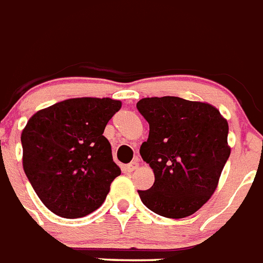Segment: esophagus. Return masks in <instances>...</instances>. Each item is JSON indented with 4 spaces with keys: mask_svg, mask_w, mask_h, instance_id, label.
<instances>
[{
    "mask_svg": "<svg viewBox=\"0 0 263 263\" xmlns=\"http://www.w3.org/2000/svg\"><path fill=\"white\" fill-rule=\"evenodd\" d=\"M139 168V161L138 160H134V161H131V163L127 165V171L128 172H134V171H136Z\"/></svg>",
    "mask_w": 263,
    "mask_h": 263,
    "instance_id": "obj_1",
    "label": "esophagus"
}]
</instances>
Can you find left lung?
<instances>
[{
  "instance_id": "8db88e82",
  "label": "left lung",
  "mask_w": 263,
  "mask_h": 263,
  "mask_svg": "<svg viewBox=\"0 0 263 263\" xmlns=\"http://www.w3.org/2000/svg\"><path fill=\"white\" fill-rule=\"evenodd\" d=\"M136 107L149 124L140 155L155 173L139 196L160 216H191L213 195L229 159L227 119L212 104L177 97L143 98Z\"/></svg>"
}]
</instances>
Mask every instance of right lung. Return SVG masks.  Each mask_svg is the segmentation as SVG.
<instances>
[{"mask_svg":"<svg viewBox=\"0 0 263 263\" xmlns=\"http://www.w3.org/2000/svg\"><path fill=\"white\" fill-rule=\"evenodd\" d=\"M122 107L111 98H72L36 111L22 129V165L45 206L79 218L103 204L122 171L103 136Z\"/></svg>","mask_w":263,"mask_h":263,"instance_id":"add662e5","label":"right lung"}]
</instances>
